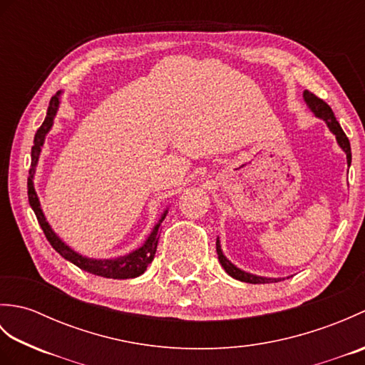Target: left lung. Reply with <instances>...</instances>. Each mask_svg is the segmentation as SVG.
I'll list each match as a JSON object with an SVG mask.
<instances>
[{
    "instance_id": "8db88e82",
    "label": "left lung",
    "mask_w": 365,
    "mask_h": 365,
    "mask_svg": "<svg viewBox=\"0 0 365 365\" xmlns=\"http://www.w3.org/2000/svg\"><path fill=\"white\" fill-rule=\"evenodd\" d=\"M302 98H304V102L307 105L309 110L314 113L315 118L322 119L324 123H327V127L329 128V131L332 135L336 136V141L339 144L340 149H342L346 155V165L350 166L351 165V147H350V141H348L346 135L344 133L342 127H340V123L337 122L334 113H332L331 106L328 103H324L322 98L315 97L312 92L304 91L302 92ZM216 252H218V259L221 267L226 269V273L229 276H232L237 281H242V282H250V284H269V282H279L281 279L285 277H265V276H257V274H252V273H247V271L238 268L237 265H234L226 255H224L222 250H221V242H220V237L216 238ZM289 279V276H287Z\"/></svg>"
}]
</instances>
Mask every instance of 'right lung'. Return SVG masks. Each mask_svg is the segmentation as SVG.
Returning <instances> with one entry per match:
<instances>
[{"mask_svg": "<svg viewBox=\"0 0 365 365\" xmlns=\"http://www.w3.org/2000/svg\"><path fill=\"white\" fill-rule=\"evenodd\" d=\"M61 96H63V91H58L50 100L48 110H46L45 120L42 122V125L38 127L37 133L34 136V145L31 149V169H29V177H28V199H29V205L33 208L37 221L41 224V227L43 230V234L48 240L50 245L54 247V251L59 252L63 257L68 262H72L73 265L81 268L83 271H88L91 274L96 276H102L108 279H133L141 276L147 267L150 265L155 252H157V245H158V232L163 220L166 218L168 215V207L165 208V212L161 213L158 222L155 224L149 237L145 238V242L138 247V250L131 251L125 255H119V257H110V259H94V257H88V255H83L78 251H75L73 247L68 246L63 238H61L56 232L53 230L50 226V222L46 221L43 210L41 207V200L37 197V192L34 188V175H36V168L38 158H41V152L45 143V138L48 135V131L53 127L54 118H56L59 105H61Z\"/></svg>", "mask_w": 365, "mask_h": 365, "instance_id": "add662e5", "label": "right lung"}]
</instances>
